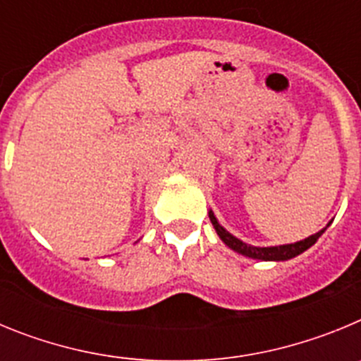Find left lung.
I'll return each mask as SVG.
<instances>
[{
    "instance_id": "8db88e82",
    "label": "left lung",
    "mask_w": 361,
    "mask_h": 361,
    "mask_svg": "<svg viewBox=\"0 0 361 361\" xmlns=\"http://www.w3.org/2000/svg\"><path fill=\"white\" fill-rule=\"evenodd\" d=\"M209 220H212L213 228H215L216 235L220 237V240L224 242L228 245L229 250L237 251L238 255H244V257L255 258V260H264V262H283V260H289V258H295L298 255H302L304 251H307L318 238L324 235V231L331 226V222L325 226L324 229H320L318 233L311 235V237L304 238V240L293 242V244H282V245H269V247H258V245H251L242 242L240 238L233 237L231 233L224 228V226H220V222L216 220L215 213L209 209Z\"/></svg>"
}]
</instances>
